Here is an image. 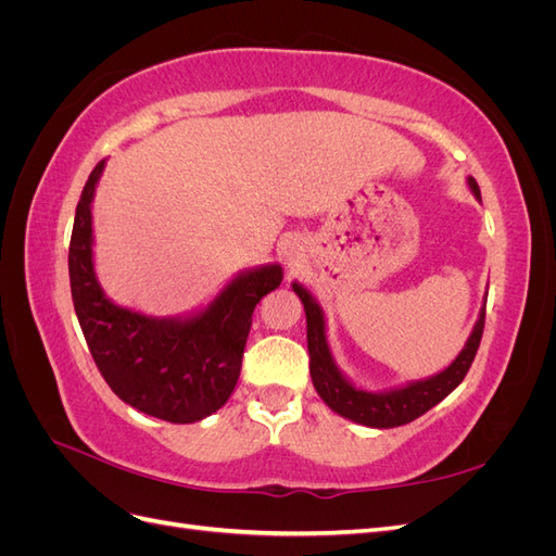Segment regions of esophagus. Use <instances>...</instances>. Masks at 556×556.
I'll use <instances>...</instances> for the list:
<instances>
[{"label": "esophagus", "instance_id": "esophagus-1", "mask_svg": "<svg viewBox=\"0 0 556 556\" xmlns=\"http://www.w3.org/2000/svg\"><path fill=\"white\" fill-rule=\"evenodd\" d=\"M280 255H282L285 264H288L290 268H296V266H301V262H304V245H301L296 239L282 241Z\"/></svg>", "mask_w": 556, "mask_h": 556}]
</instances>
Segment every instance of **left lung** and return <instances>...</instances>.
Instances as JSON below:
<instances>
[{
    "label": "left lung",
    "instance_id": "left-lung-1",
    "mask_svg": "<svg viewBox=\"0 0 556 556\" xmlns=\"http://www.w3.org/2000/svg\"><path fill=\"white\" fill-rule=\"evenodd\" d=\"M470 192L480 201V188L476 178H466ZM294 294L301 299L306 311V339H308V355H311V378L315 390L327 406L339 413L352 422L374 427V429H392L408 425L419 415H425L435 403H441L450 392L459 387V382L466 378L470 364L476 359V352L482 339L484 329V304L482 301L480 315L473 325V331L466 339V345L454 362L443 368V371L433 374L422 380H410L401 387H392V390L382 392H368L352 382L331 355V348L327 341V319L323 306L317 304V299L304 288V285L292 282Z\"/></svg>",
    "mask_w": 556,
    "mask_h": 556
}]
</instances>
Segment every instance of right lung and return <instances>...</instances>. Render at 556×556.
Here are the masks:
<instances>
[{"label": "right lung", "mask_w": 556, "mask_h": 556, "mask_svg": "<svg viewBox=\"0 0 556 556\" xmlns=\"http://www.w3.org/2000/svg\"><path fill=\"white\" fill-rule=\"evenodd\" d=\"M106 162H99L76 206L70 280L76 317L92 359L111 390L131 408L174 425L220 410L241 374L255 306L282 282L280 264L233 276L206 306L155 317L106 296L94 274L92 199Z\"/></svg>", "instance_id": "add662e5"}]
</instances>
